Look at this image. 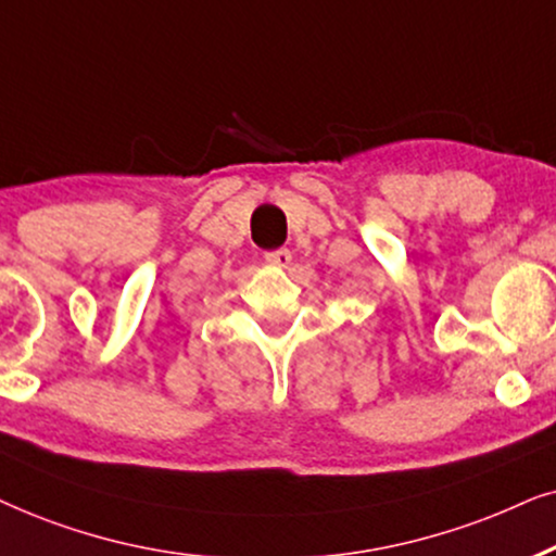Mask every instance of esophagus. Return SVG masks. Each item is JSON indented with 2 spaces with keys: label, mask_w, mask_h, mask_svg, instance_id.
I'll return each instance as SVG.
<instances>
[{
  "label": "esophagus",
  "mask_w": 556,
  "mask_h": 556,
  "mask_svg": "<svg viewBox=\"0 0 556 556\" xmlns=\"http://www.w3.org/2000/svg\"><path fill=\"white\" fill-rule=\"evenodd\" d=\"M266 262L269 264H274V266H290V262H292V254H290V249H277V251H269V254H266Z\"/></svg>",
  "instance_id": "1"
}]
</instances>
